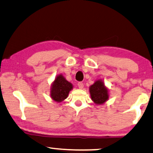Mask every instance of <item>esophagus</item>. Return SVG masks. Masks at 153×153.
<instances>
[{
    "label": "esophagus",
    "instance_id": "1",
    "mask_svg": "<svg viewBox=\"0 0 153 153\" xmlns=\"http://www.w3.org/2000/svg\"><path fill=\"white\" fill-rule=\"evenodd\" d=\"M78 87L80 89H82L83 87H84V84H83L82 82H79L78 83Z\"/></svg>",
    "mask_w": 153,
    "mask_h": 153
}]
</instances>
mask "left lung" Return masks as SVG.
Segmentation results:
<instances>
[{
  "mask_svg": "<svg viewBox=\"0 0 153 153\" xmlns=\"http://www.w3.org/2000/svg\"><path fill=\"white\" fill-rule=\"evenodd\" d=\"M91 99L97 104H103L108 99V89L101 80H97L89 87Z\"/></svg>",
  "mask_w": 153,
  "mask_h": 153,
  "instance_id": "left-lung-1",
  "label": "left lung"
}]
</instances>
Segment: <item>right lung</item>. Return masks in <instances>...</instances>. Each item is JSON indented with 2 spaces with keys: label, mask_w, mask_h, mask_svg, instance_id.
I'll use <instances>...</instances> for the list:
<instances>
[{
  "label": "right lung",
  "mask_w": 153,
  "mask_h": 153,
  "mask_svg": "<svg viewBox=\"0 0 153 153\" xmlns=\"http://www.w3.org/2000/svg\"><path fill=\"white\" fill-rule=\"evenodd\" d=\"M73 85L68 82L62 75L56 77L51 88V97L56 102H61L68 97Z\"/></svg>",
  "instance_id": "obj_1"
}]
</instances>
